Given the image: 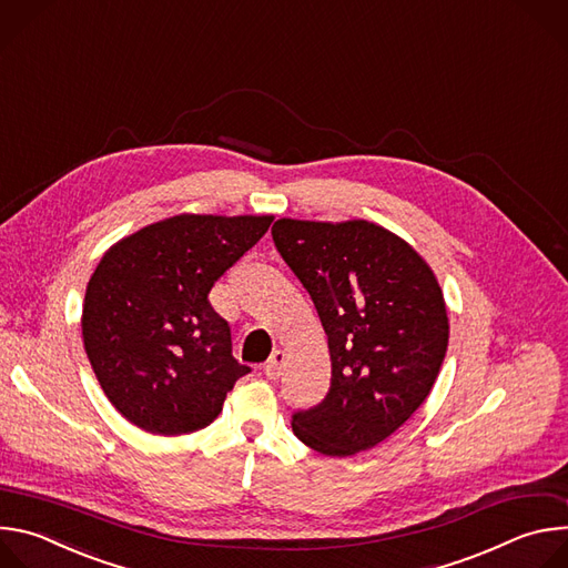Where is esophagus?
Wrapping results in <instances>:
<instances>
[{
    "label": "esophagus",
    "mask_w": 568,
    "mask_h": 568,
    "mask_svg": "<svg viewBox=\"0 0 568 568\" xmlns=\"http://www.w3.org/2000/svg\"><path fill=\"white\" fill-rule=\"evenodd\" d=\"M283 366H285V353L283 351H274L272 357L265 362L263 371L270 379H276L281 373H283Z\"/></svg>",
    "instance_id": "1"
}]
</instances>
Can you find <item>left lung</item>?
I'll use <instances>...</instances> for the list:
<instances>
[{
  "mask_svg": "<svg viewBox=\"0 0 568 568\" xmlns=\"http://www.w3.org/2000/svg\"><path fill=\"white\" fill-rule=\"evenodd\" d=\"M274 245L310 292L333 362L331 390L292 432L323 456L386 440L432 393L449 342L440 283L397 233L368 222L281 217Z\"/></svg>",
  "mask_w": 568,
  "mask_h": 568,
  "instance_id": "left-lung-1",
  "label": "left lung"
}]
</instances>
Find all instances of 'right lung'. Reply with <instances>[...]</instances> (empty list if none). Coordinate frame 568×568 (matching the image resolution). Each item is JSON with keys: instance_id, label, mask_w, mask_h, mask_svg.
Segmentation results:
<instances>
[{"instance_id": "right-lung-1", "label": "right lung", "mask_w": 568, "mask_h": 568, "mask_svg": "<svg viewBox=\"0 0 568 568\" xmlns=\"http://www.w3.org/2000/svg\"><path fill=\"white\" fill-rule=\"evenodd\" d=\"M272 220L180 213L103 254L80 328L94 375L125 420L148 434L184 436L217 418L250 368L233 359L229 326L209 292Z\"/></svg>"}]
</instances>
